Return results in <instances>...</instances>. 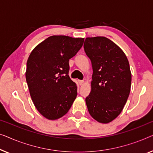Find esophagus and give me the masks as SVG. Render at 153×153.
<instances>
[{
	"instance_id": "esophagus-1",
	"label": "esophagus",
	"mask_w": 153,
	"mask_h": 153,
	"mask_svg": "<svg viewBox=\"0 0 153 153\" xmlns=\"http://www.w3.org/2000/svg\"><path fill=\"white\" fill-rule=\"evenodd\" d=\"M83 83H84V80H79V84L80 85H83Z\"/></svg>"
}]
</instances>
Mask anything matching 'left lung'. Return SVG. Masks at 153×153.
Listing matches in <instances>:
<instances>
[{
  "instance_id": "8db88e82",
  "label": "left lung",
  "mask_w": 153,
  "mask_h": 153,
  "mask_svg": "<svg viewBox=\"0 0 153 153\" xmlns=\"http://www.w3.org/2000/svg\"><path fill=\"white\" fill-rule=\"evenodd\" d=\"M85 52L91 62V91L85 99L88 111L101 123L115 119L130 94L132 75L126 54L105 36L85 39Z\"/></svg>"
}]
</instances>
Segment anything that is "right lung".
Segmentation results:
<instances>
[{
	"label": "right lung",
	"instance_id": "add662e5",
	"mask_svg": "<svg viewBox=\"0 0 153 153\" xmlns=\"http://www.w3.org/2000/svg\"><path fill=\"white\" fill-rule=\"evenodd\" d=\"M84 39L49 36L27 59L25 78L30 94L36 109L47 119L63 117L76 98L77 86L68 76V61L82 48Z\"/></svg>",
	"mask_w": 153,
	"mask_h": 153
}]
</instances>
